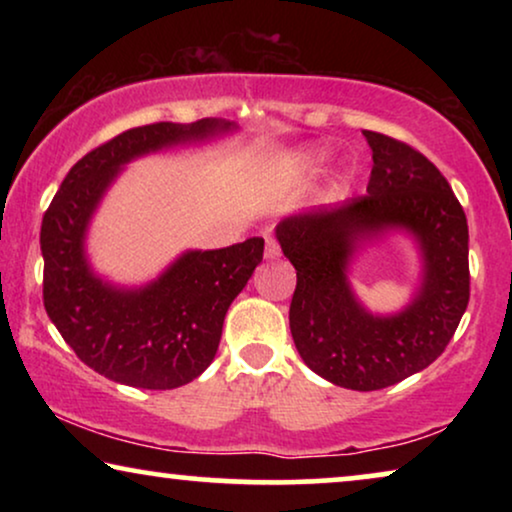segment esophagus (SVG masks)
I'll return each instance as SVG.
<instances>
[{
	"label": "esophagus",
	"instance_id": "34e87169",
	"mask_svg": "<svg viewBox=\"0 0 512 512\" xmlns=\"http://www.w3.org/2000/svg\"><path fill=\"white\" fill-rule=\"evenodd\" d=\"M279 256V244L275 237H265V258H277Z\"/></svg>",
	"mask_w": 512,
	"mask_h": 512
}]
</instances>
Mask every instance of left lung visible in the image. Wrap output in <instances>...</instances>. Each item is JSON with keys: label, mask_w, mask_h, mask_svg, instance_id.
Instances as JSON below:
<instances>
[{"label": "left lung", "mask_w": 512, "mask_h": 512, "mask_svg": "<svg viewBox=\"0 0 512 512\" xmlns=\"http://www.w3.org/2000/svg\"><path fill=\"white\" fill-rule=\"evenodd\" d=\"M373 151L368 195L279 221L296 268L289 326L307 368L354 391L391 387L445 352L471 296L468 223L436 165L394 137L363 130ZM391 229L416 237L423 284L401 313L380 318L355 300L346 268L361 243Z\"/></svg>", "instance_id": "8db88e82"}]
</instances>
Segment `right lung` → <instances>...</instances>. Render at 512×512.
<instances>
[{"label":"right lung","instance_id":"obj_1","mask_svg":"<svg viewBox=\"0 0 512 512\" xmlns=\"http://www.w3.org/2000/svg\"><path fill=\"white\" fill-rule=\"evenodd\" d=\"M230 130L235 123L223 118L125 130L86 153L48 205L41 221L44 307L95 373L137 389H177L214 361L228 307L263 261V237L186 251L153 282L121 289L90 268L86 233L102 195L130 160Z\"/></svg>","mask_w":512,"mask_h":512}]
</instances>
